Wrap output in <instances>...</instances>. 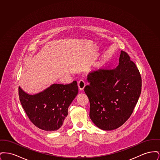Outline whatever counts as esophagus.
<instances>
[{
	"instance_id": "obj_1",
	"label": "esophagus",
	"mask_w": 160,
	"mask_h": 160,
	"mask_svg": "<svg viewBox=\"0 0 160 160\" xmlns=\"http://www.w3.org/2000/svg\"><path fill=\"white\" fill-rule=\"evenodd\" d=\"M85 82H84L83 80H80L78 82V89L80 91H83L84 88H85Z\"/></svg>"
}]
</instances>
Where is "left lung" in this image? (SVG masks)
<instances>
[{"instance_id":"obj_1","label":"left lung","mask_w":160,"mask_h":160,"mask_svg":"<svg viewBox=\"0 0 160 160\" xmlns=\"http://www.w3.org/2000/svg\"><path fill=\"white\" fill-rule=\"evenodd\" d=\"M119 65L101 68L88 76L84 92L90 102V118L106 131L120 127L129 119L142 91V78L127 53L121 51Z\"/></svg>"}]
</instances>
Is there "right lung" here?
Returning <instances> with one entry per match:
<instances>
[{
    "label": "right lung",
    "mask_w": 160,
    "mask_h": 160,
    "mask_svg": "<svg viewBox=\"0 0 160 160\" xmlns=\"http://www.w3.org/2000/svg\"><path fill=\"white\" fill-rule=\"evenodd\" d=\"M78 92L76 81L65 85L53 84L35 95L18 88L20 102L30 121L38 128L48 131H56L62 126Z\"/></svg>",
    "instance_id": "add662e5"
}]
</instances>
